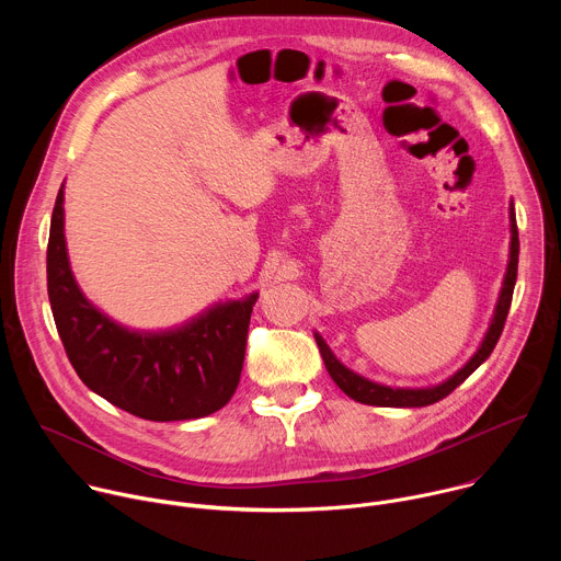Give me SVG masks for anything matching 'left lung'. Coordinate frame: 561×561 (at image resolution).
Segmentation results:
<instances>
[{
  "mask_svg": "<svg viewBox=\"0 0 561 561\" xmlns=\"http://www.w3.org/2000/svg\"><path fill=\"white\" fill-rule=\"evenodd\" d=\"M511 215V255H508V266H506V275H504V284L500 290V299L495 304V312L491 319V327L479 344V348L474 351V355L446 381L437 383V386H426V388H390L377 381H370L357 373H353L351 368H346L329 348V344L324 342V337L314 333V342L319 346V353H322V359L327 364L329 375L333 377V381L359 404H368V407H388V409H420V407H431L439 399H444L446 394H450L468 375H472L479 366H482L489 355L493 353L504 324L508 317V308H511V299H513V290H515V279H517V262H519V234H517V221H515V206L511 202L508 208Z\"/></svg>",
  "mask_w": 561,
  "mask_h": 561,
  "instance_id": "obj_1",
  "label": "left lung"
}]
</instances>
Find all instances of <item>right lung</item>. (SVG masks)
I'll use <instances>...</instances> for the list:
<instances>
[{
    "label": "right lung",
    "instance_id": "add662e5",
    "mask_svg": "<svg viewBox=\"0 0 561 561\" xmlns=\"http://www.w3.org/2000/svg\"><path fill=\"white\" fill-rule=\"evenodd\" d=\"M48 299L66 355L93 392L150 422L206 417L228 404L244 366L257 293L219 301L169 331L117 324L79 290L64 237V184L57 193L48 251Z\"/></svg>",
    "mask_w": 561,
    "mask_h": 561
}]
</instances>
